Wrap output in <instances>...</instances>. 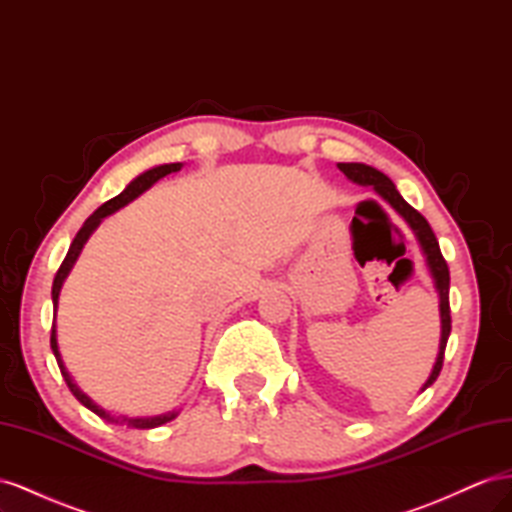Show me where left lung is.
<instances>
[{
    "instance_id": "1",
    "label": "left lung",
    "mask_w": 512,
    "mask_h": 512,
    "mask_svg": "<svg viewBox=\"0 0 512 512\" xmlns=\"http://www.w3.org/2000/svg\"><path fill=\"white\" fill-rule=\"evenodd\" d=\"M337 168L342 170V173L352 183L367 185V188L374 190L384 200V203H389L401 215V218H404V222L414 232L418 245H421V252L425 256V265H427L429 275L433 280V288H436L438 299H440V324H442L440 350H438V356H436V363H433L431 374H429L427 382L423 384V389H421V391H425L440 376L446 342H448V335H451V305H448V288H451V275H448V267H446V260L442 258L438 239H436V235H433L429 222L414 207H410L404 198H401V194L395 188V183L384 173H380L378 168L361 164V162H339Z\"/></svg>"
}]
</instances>
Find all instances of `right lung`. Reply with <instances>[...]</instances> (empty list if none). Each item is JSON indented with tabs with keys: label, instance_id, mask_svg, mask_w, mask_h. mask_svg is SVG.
<instances>
[{
	"label": "right lung",
	"instance_id": "add662e5",
	"mask_svg": "<svg viewBox=\"0 0 512 512\" xmlns=\"http://www.w3.org/2000/svg\"><path fill=\"white\" fill-rule=\"evenodd\" d=\"M181 166H183L181 162H173V164H160V166H153V168L145 170L143 175H138L134 181H130L128 188L123 190L119 196L111 198V200H108V203H104L100 209H96L94 213H91L89 218L85 220L83 228H81L79 232H76V237H74V241H72V245H70V250H68L64 262H61V267H59V271H57V275H55V280H53V292H51V297H53L55 316H53V329H51V350H53L55 359H57V365H59V369H61V376H64V380H66V384H68V389L72 391V395H74L76 399H79L85 408H89L91 412L98 414L100 418H104V421L115 423V425H128V427H134V429H153V427H160V425H164V423H168V421H173V418L179 414V410L166 412V414H158V416H126V414H119V416H117V414H111L108 410H104L102 406H98L96 401L91 399L89 395H85V393L79 389V384H76V382L72 380V376L68 374V369H66V365H64V359H61L59 346H57V324H55V318H57L59 292H61V286H64V282H66L68 273L72 271L76 258H79V254L83 252V245H85L87 239L91 237V232H94V230L100 226V222H102L104 218H108V215H113L115 211H119L121 207H126L128 203H132L134 198H138L143 192H147V190L151 188V185L156 183V181H160L162 177H166V175H170V173H177V170H181Z\"/></svg>",
	"mask_w": 512,
	"mask_h": 512
}]
</instances>
